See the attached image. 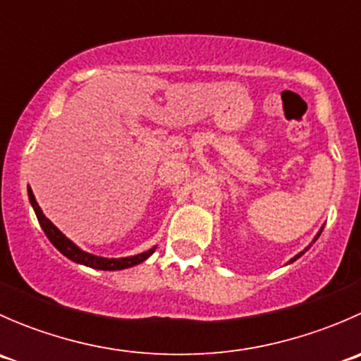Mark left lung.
<instances>
[{"mask_svg":"<svg viewBox=\"0 0 361 361\" xmlns=\"http://www.w3.org/2000/svg\"><path fill=\"white\" fill-rule=\"evenodd\" d=\"M322 231H323V227H322V228H319V232H318V234H316V235H314V239H312V243H314V241H316V239H318V238H319V234H322ZM312 243H311V245H309V246H307V248H304V251H300V253H297V255H295V257H293V258H290V262H288V264H292V262H295V260H297V258H300V257H302V255H304V253H305V251H307L309 248H311V246H312Z\"/></svg>","mask_w":361,"mask_h":361,"instance_id":"left-lung-1","label":"left lung"}]
</instances>
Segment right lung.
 Here are the masks:
<instances>
[{
    "instance_id": "obj_1",
    "label": "right lung",
    "mask_w": 361,
    "mask_h": 361,
    "mask_svg": "<svg viewBox=\"0 0 361 361\" xmlns=\"http://www.w3.org/2000/svg\"><path fill=\"white\" fill-rule=\"evenodd\" d=\"M27 195H29V202H31L32 209H35L36 218H38L39 225H42L43 232H45V235L49 238V241L52 243V245L56 246L64 257L69 258L71 262H75V264H82V265H87V267L99 269V271H122V269L134 267V265L145 262L152 253H154L155 248H157V246H154V248L143 251V253L133 255V257H122V258H106V257H97V255L87 253V251L78 248L71 239H68L66 235H64L63 232H61L59 228H57L56 225H54L52 221L43 214L42 207H39L38 202H36L31 187H27Z\"/></svg>"
}]
</instances>
